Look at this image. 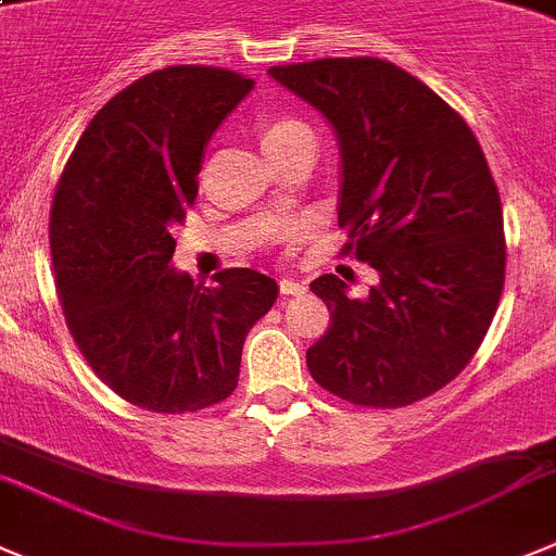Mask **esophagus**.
I'll return each instance as SVG.
<instances>
[{"instance_id": "34e87169", "label": "esophagus", "mask_w": 556, "mask_h": 556, "mask_svg": "<svg viewBox=\"0 0 556 556\" xmlns=\"http://www.w3.org/2000/svg\"><path fill=\"white\" fill-rule=\"evenodd\" d=\"M278 289H281V294H303L305 292V283L303 281H294V278H281L278 281Z\"/></svg>"}]
</instances>
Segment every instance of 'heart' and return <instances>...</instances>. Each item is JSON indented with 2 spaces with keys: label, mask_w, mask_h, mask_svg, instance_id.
<instances>
[{
  "label": "heart",
  "mask_w": 556,
  "mask_h": 556,
  "mask_svg": "<svg viewBox=\"0 0 556 556\" xmlns=\"http://www.w3.org/2000/svg\"><path fill=\"white\" fill-rule=\"evenodd\" d=\"M256 131L267 154H273L278 149H287V146H292L298 140H314L308 124L300 121L298 115H289V112H267V115L258 118Z\"/></svg>",
  "instance_id": "heart-1"
}]
</instances>
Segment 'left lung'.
I'll use <instances>...</instances> for the list:
<instances>
[{
    "label": "left lung",
    "instance_id": "left-lung-1",
    "mask_svg": "<svg viewBox=\"0 0 556 556\" xmlns=\"http://www.w3.org/2000/svg\"><path fill=\"white\" fill-rule=\"evenodd\" d=\"M269 74L339 135L341 256L380 273L364 300L336 275L312 281L330 325L305 353L308 371L353 405H414L466 369L502 298L507 242L485 154L460 112L389 60Z\"/></svg>",
    "mask_w": 556,
    "mask_h": 556
}]
</instances>
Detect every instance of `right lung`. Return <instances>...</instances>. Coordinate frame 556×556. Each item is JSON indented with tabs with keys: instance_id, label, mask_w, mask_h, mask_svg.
<instances>
[{
	"instance_id": "add662e5",
	"label": "right lung",
	"mask_w": 556,
	"mask_h": 556,
	"mask_svg": "<svg viewBox=\"0 0 556 556\" xmlns=\"http://www.w3.org/2000/svg\"><path fill=\"white\" fill-rule=\"evenodd\" d=\"M251 88L212 65L140 76L96 112L54 187L49 244L65 325L101 383L151 414L231 396L244 336L278 298L256 269H223L201 287L170 267L203 146Z\"/></svg>"
}]
</instances>
